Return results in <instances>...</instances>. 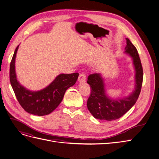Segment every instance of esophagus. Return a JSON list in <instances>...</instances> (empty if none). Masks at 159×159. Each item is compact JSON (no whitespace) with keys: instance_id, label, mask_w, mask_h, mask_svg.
<instances>
[{"instance_id":"1","label":"esophagus","mask_w":159,"mask_h":159,"mask_svg":"<svg viewBox=\"0 0 159 159\" xmlns=\"http://www.w3.org/2000/svg\"><path fill=\"white\" fill-rule=\"evenodd\" d=\"M86 79H85V74L82 73V74H80L79 75V78H78V81L80 83H84Z\"/></svg>"}]
</instances>
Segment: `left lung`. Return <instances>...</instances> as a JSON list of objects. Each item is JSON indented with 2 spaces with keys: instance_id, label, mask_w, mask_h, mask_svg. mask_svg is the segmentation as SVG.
Segmentation results:
<instances>
[{
  "instance_id": "obj_1",
  "label": "left lung",
  "mask_w": 159,
  "mask_h": 159,
  "mask_svg": "<svg viewBox=\"0 0 159 159\" xmlns=\"http://www.w3.org/2000/svg\"><path fill=\"white\" fill-rule=\"evenodd\" d=\"M127 46L124 54L131 57L134 71V89L123 98H113L108 95L105 89V79L102 74H91L88 84L90 85L91 94L87 106L89 112L98 119L112 121L121 117L135 104L140 94L143 83V68L136 48L126 38Z\"/></svg>"
}]
</instances>
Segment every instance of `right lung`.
<instances>
[{
  "label": "right lung",
  "instance_id": "right-lung-1",
  "mask_svg": "<svg viewBox=\"0 0 159 159\" xmlns=\"http://www.w3.org/2000/svg\"><path fill=\"white\" fill-rule=\"evenodd\" d=\"M18 47L14 51L10 66V81L14 92L19 103L28 113L38 116L48 115L61 102L66 91L75 84L79 74H60L44 89H28L17 80L15 60Z\"/></svg>",
  "mask_w": 159,
  "mask_h": 159
}]
</instances>
